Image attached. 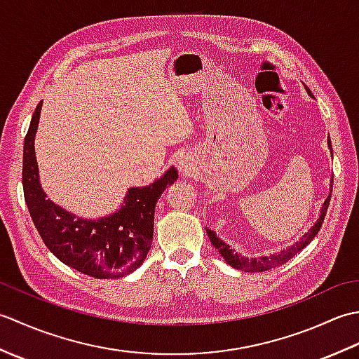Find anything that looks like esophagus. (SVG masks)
Instances as JSON below:
<instances>
[{"label":"esophagus","instance_id":"obj_1","mask_svg":"<svg viewBox=\"0 0 359 359\" xmlns=\"http://www.w3.org/2000/svg\"><path fill=\"white\" fill-rule=\"evenodd\" d=\"M182 166H184V165H182Z\"/></svg>","mask_w":359,"mask_h":359}]
</instances>
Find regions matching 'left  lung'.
<instances>
[{"mask_svg":"<svg viewBox=\"0 0 359 359\" xmlns=\"http://www.w3.org/2000/svg\"><path fill=\"white\" fill-rule=\"evenodd\" d=\"M329 147L332 148V142L329 139ZM332 184H333V179H332ZM330 197L332 194H329L327 197L324 205H323V210H321V216L316 220V224L310 228L307 234H304L299 242H296L294 245H292L290 248L284 250V251H278L276 255H270V256H261V257H243L239 253H234V250L230 248V245H226L225 242L220 241L215 231H211L210 228H207V233H208V238L211 241L212 245L219 251L225 261L230 264L233 269L236 270H242V271H248V273H259V271H266L270 269H274V266H279L282 264L288 262L290 259H292L294 255L299 253V251L307 247L309 243L315 239V236L318 234V231L321 230V225L324 222V217H325V212L327 208H329V203H330Z\"/></svg>","mask_w":359,"mask_h":359,"instance_id":"1","label":"left lung"}]
</instances>
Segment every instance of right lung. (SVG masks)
Here are the masks:
<instances>
[{
  "mask_svg": "<svg viewBox=\"0 0 359 359\" xmlns=\"http://www.w3.org/2000/svg\"><path fill=\"white\" fill-rule=\"evenodd\" d=\"M41 103L30 120L22 151V189L30 217L44 245L71 269L97 279L125 276L147 257L157 199L174 184L177 171L170 168L154 184L129 188L123 207L111 216L95 220L74 216L48 199L38 180L34 140Z\"/></svg>",
  "mask_w": 359,
  "mask_h": 359,
  "instance_id": "1",
  "label": "right lung"
}]
</instances>
